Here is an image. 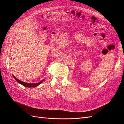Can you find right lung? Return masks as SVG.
<instances>
[{
  "label": "right lung",
  "instance_id": "add662e5",
  "mask_svg": "<svg viewBox=\"0 0 124 124\" xmlns=\"http://www.w3.org/2000/svg\"><path fill=\"white\" fill-rule=\"evenodd\" d=\"M13 77L14 79L16 80V81H17L18 83H20L21 85L24 86L25 87H36V86L40 85L41 83H42V82L44 80V79L42 80V81H41L40 82H38V83H26V82H23L20 80L17 79V78H16V77H14L13 75Z\"/></svg>",
  "mask_w": 124,
  "mask_h": 124
}]
</instances>
